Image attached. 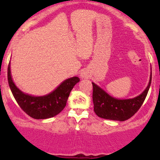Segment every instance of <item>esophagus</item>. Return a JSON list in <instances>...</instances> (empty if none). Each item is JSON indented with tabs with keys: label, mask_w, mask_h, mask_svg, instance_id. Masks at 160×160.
<instances>
[{
	"label": "esophagus",
	"mask_w": 160,
	"mask_h": 160,
	"mask_svg": "<svg viewBox=\"0 0 160 160\" xmlns=\"http://www.w3.org/2000/svg\"><path fill=\"white\" fill-rule=\"evenodd\" d=\"M86 73H85V72H82L81 73V77L82 78H86Z\"/></svg>",
	"instance_id": "esophagus-1"
}]
</instances>
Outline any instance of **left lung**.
<instances>
[{
    "instance_id": "obj_1",
    "label": "left lung",
    "mask_w": 160,
    "mask_h": 160,
    "mask_svg": "<svg viewBox=\"0 0 160 160\" xmlns=\"http://www.w3.org/2000/svg\"><path fill=\"white\" fill-rule=\"evenodd\" d=\"M152 73L148 87L138 96L131 99L113 98L99 86L92 83L94 111L98 117L106 120L124 121L131 118L144 103L151 83Z\"/></svg>"
}]
</instances>
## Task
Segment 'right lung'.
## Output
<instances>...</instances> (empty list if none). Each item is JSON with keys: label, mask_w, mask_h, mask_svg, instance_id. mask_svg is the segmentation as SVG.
<instances>
[{"label": "right lung", "mask_w": 160, "mask_h": 160, "mask_svg": "<svg viewBox=\"0 0 160 160\" xmlns=\"http://www.w3.org/2000/svg\"><path fill=\"white\" fill-rule=\"evenodd\" d=\"M10 64L7 68V79L10 88L19 107L28 115L37 120L47 119L58 114L65 108L70 92L77 82L78 77L68 79L62 82L52 92L44 96L35 97L25 94L16 87L10 74Z\"/></svg>", "instance_id": "add662e5"}]
</instances>
